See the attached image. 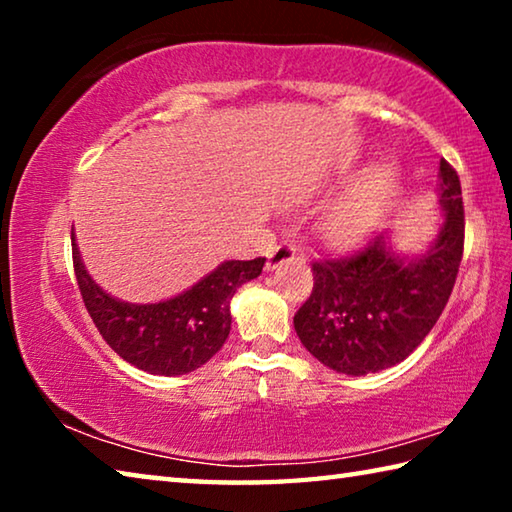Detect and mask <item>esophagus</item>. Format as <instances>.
Returning <instances> with one entry per match:
<instances>
[{
	"instance_id": "obj_1",
	"label": "esophagus",
	"mask_w": 512,
	"mask_h": 512,
	"mask_svg": "<svg viewBox=\"0 0 512 512\" xmlns=\"http://www.w3.org/2000/svg\"><path fill=\"white\" fill-rule=\"evenodd\" d=\"M293 257H296V248H293L291 244L275 246L271 253H268V257H266V268H268V271H273V268L291 262Z\"/></svg>"
}]
</instances>
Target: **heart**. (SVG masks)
<instances>
[{"instance_id":"obj_1","label":"heart","mask_w":512,"mask_h":512,"mask_svg":"<svg viewBox=\"0 0 512 512\" xmlns=\"http://www.w3.org/2000/svg\"><path fill=\"white\" fill-rule=\"evenodd\" d=\"M395 194L391 169H372L350 192L327 207L320 221V235L334 246L357 244L368 237Z\"/></svg>"}]
</instances>
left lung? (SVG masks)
I'll return each instance as SVG.
<instances>
[{
    "mask_svg": "<svg viewBox=\"0 0 512 512\" xmlns=\"http://www.w3.org/2000/svg\"><path fill=\"white\" fill-rule=\"evenodd\" d=\"M445 221L427 253L400 257L388 235L357 253L311 264L314 289L293 316L305 348L343 375L361 377L404 361L424 341L452 296L465 244L461 180L440 160Z\"/></svg>",
    "mask_w": 512,
    "mask_h": 512,
    "instance_id": "8db88e82",
    "label": "left lung"
}]
</instances>
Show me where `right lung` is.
Listing matches in <instances>:
<instances>
[{
  "label": "right lung",
  "instance_id": "obj_1",
  "mask_svg": "<svg viewBox=\"0 0 512 512\" xmlns=\"http://www.w3.org/2000/svg\"><path fill=\"white\" fill-rule=\"evenodd\" d=\"M74 273L85 309L121 359L151 375H187L210 361L230 334V300L235 291L262 273L266 257L223 262L180 296L131 305L103 291L81 262L72 232Z\"/></svg>",
  "mask_w": 512,
  "mask_h": 512
}]
</instances>
